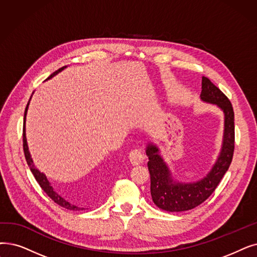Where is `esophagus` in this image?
I'll list each match as a JSON object with an SVG mask.
<instances>
[{
	"mask_svg": "<svg viewBox=\"0 0 257 257\" xmlns=\"http://www.w3.org/2000/svg\"><path fill=\"white\" fill-rule=\"evenodd\" d=\"M129 161H130L131 165L138 166V165L143 163V161H144V154L142 153L141 150H138V149L132 150L129 153Z\"/></svg>",
	"mask_w": 257,
	"mask_h": 257,
	"instance_id": "34e87169",
	"label": "esophagus"
}]
</instances>
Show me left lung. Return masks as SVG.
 Instances as JSON below:
<instances>
[{
    "instance_id": "obj_1",
    "label": "left lung",
    "mask_w": 257,
    "mask_h": 257,
    "mask_svg": "<svg viewBox=\"0 0 257 257\" xmlns=\"http://www.w3.org/2000/svg\"><path fill=\"white\" fill-rule=\"evenodd\" d=\"M200 98L204 102L218 106L225 113V130L222 147L216 163L203 180L195 183L174 182L168 166L166 165L160 149L153 144L147 146L146 154L149 159L148 169L150 173V192L153 203L160 209L169 212L191 210L214 192L221 178L228 171L234 152V111L229 98L220 91L208 77L202 79Z\"/></svg>"
}]
</instances>
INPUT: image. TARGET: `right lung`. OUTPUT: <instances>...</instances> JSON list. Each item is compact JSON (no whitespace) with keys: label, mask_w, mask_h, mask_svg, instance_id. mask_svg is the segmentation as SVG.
Masks as SVG:
<instances>
[{"label":"right lung","mask_w":257,"mask_h":257,"mask_svg":"<svg viewBox=\"0 0 257 257\" xmlns=\"http://www.w3.org/2000/svg\"><path fill=\"white\" fill-rule=\"evenodd\" d=\"M65 68H66V66L62 67V68L58 69L57 71H54L52 74H50V76L48 77L47 80L51 79L52 76H54L55 74H58L59 72H61V71H62L63 69H65ZM28 105H29V102H28V104H27V106H26L25 113H24V125H23V149H24L25 159H26V162H27V164H28V166H29L30 171L32 172L33 176H35V178L37 180V182L39 183L40 187H41V188L43 189V190H44V192H45V193H46V194H47V195H48V196L53 200V202H54L55 204H58L59 206H61V207L65 208V209H68V210H73V211H77V210L80 211V210H83L84 208H79V207H76V206H74V205L70 204L69 202H67V200H66L65 198H63L59 193L55 192V191L53 190L52 186L50 185L49 181L47 180L46 175L44 174V173H41V172L36 168V167H35V164H33V162H32L31 155H30L29 150H28V145H27V141H26V133H25V120H26V114H27Z\"/></svg>","instance_id":"add662e5"}]
</instances>
